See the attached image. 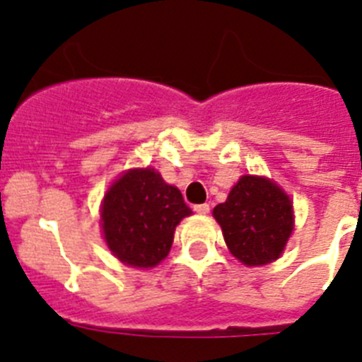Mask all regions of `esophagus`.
I'll return each instance as SVG.
<instances>
[{
  "label": "esophagus",
  "mask_w": 362,
  "mask_h": 362,
  "mask_svg": "<svg viewBox=\"0 0 362 362\" xmlns=\"http://www.w3.org/2000/svg\"><path fill=\"white\" fill-rule=\"evenodd\" d=\"M194 210H196V212L199 214V216H206V214L210 212V204H206V203L196 204V206H194Z\"/></svg>",
  "instance_id": "34e87169"
}]
</instances>
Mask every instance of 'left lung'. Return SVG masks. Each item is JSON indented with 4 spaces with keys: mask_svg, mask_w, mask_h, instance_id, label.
<instances>
[{
    "mask_svg": "<svg viewBox=\"0 0 362 362\" xmlns=\"http://www.w3.org/2000/svg\"><path fill=\"white\" fill-rule=\"evenodd\" d=\"M228 250L246 267H261L283 254L293 230L290 197L274 181L243 175L225 203L214 209Z\"/></svg>",
    "mask_w": 362,
    "mask_h": 362,
    "instance_id": "1",
    "label": "left lung"
}]
</instances>
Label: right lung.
Segmentation results:
<instances>
[{
    "instance_id": "add662e5",
    "label": "right lung",
    "mask_w": 362,
    "mask_h": 362,
    "mask_svg": "<svg viewBox=\"0 0 362 362\" xmlns=\"http://www.w3.org/2000/svg\"><path fill=\"white\" fill-rule=\"evenodd\" d=\"M192 210L181 192L153 168H132L116 179L101 204V228L121 263L152 268L168 255L175 226Z\"/></svg>"
}]
</instances>
